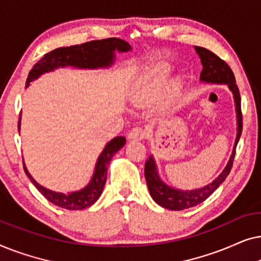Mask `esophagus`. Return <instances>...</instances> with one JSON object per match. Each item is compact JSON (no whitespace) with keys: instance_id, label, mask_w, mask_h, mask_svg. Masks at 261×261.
Returning a JSON list of instances; mask_svg holds the SVG:
<instances>
[{"instance_id":"esophagus-1","label":"esophagus","mask_w":261,"mask_h":261,"mask_svg":"<svg viewBox=\"0 0 261 261\" xmlns=\"http://www.w3.org/2000/svg\"><path fill=\"white\" fill-rule=\"evenodd\" d=\"M127 138H128V140H130V141L144 140V139L146 138V132L140 127H135V128H133V129L129 130Z\"/></svg>"}]
</instances>
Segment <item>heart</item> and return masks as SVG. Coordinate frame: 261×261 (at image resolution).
I'll return each instance as SVG.
<instances>
[{"label":"heart","instance_id":"obj_1","mask_svg":"<svg viewBox=\"0 0 261 261\" xmlns=\"http://www.w3.org/2000/svg\"><path fill=\"white\" fill-rule=\"evenodd\" d=\"M170 77V69L166 64H160L152 69L141 82L140 98L154 99L162 96Z\"/></svg>","mask_w":261,"mask_h":261}]
</instances>
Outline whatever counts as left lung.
Segmentation results:
<instances>
[{
	"label": "left lung",
	"instance_id": "1",
	"mask_svg": "<svg viewBox=\"0 0 261 261\" xmlns=\"http://www.w3.org/2000/svg\"><path fill=\"white\" fill-rule=\"evenodd\" d=\"M195 49L199 56V58H201V63L203 66L201 77H199L201 81L206 82V83L227 84L228 88L230 89V91L233 92L235 109H237L238 134L237 139H235V144L229 162H228L227 166L224 167V170L215 180L206 185V187L196 189V190H178V189H173L169 187V185H166L159 178L153 155L148 156V159L145 163V178L149 194H151L152 198L154 199L156 204L170 210H184L199 204V203L205 201L223 183L228 174H229L231 167H233L235 152H237V145L242 133L241 97L238 85L235 83L233 71H231L229 65L223 59H221L219 56H216L215 53L209 51V49L199 47V46H195Z\"/></svg>",
	"mask_w": 261,
	"mask_h": 261
}]
</instances>
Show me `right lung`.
<instances>
[{"label": "right lung", "mask_w": 261, "mask_h": 261, "mask_svg": "<svg viewBox=\"0 0 261 261\" xmlns=\"http://www.w3.org/2000/svg\"><path fill=\"white\" fill-rule=\"evenodd\" d=\"M127 52L130 51V45L127 41L121 40L119 38H108L102 40H92L84 42L81 45H73L69 47H59L53 51L46 53L41 59L35 64L33 69L28 73L26 87L30 85L32 81L37 80L42 73L49 72L58 67L73 66L80 69H98V67H108L114 63L115 56L114 52ZM20 120L17 123L20 130ZM126 144V138L116 137L106 145L101 154H99L97 163L95 166V172L90 183L80 191L62 194L48 190L34 180L23 164V170L27 177L30 178L34 187L45 196V198L53 204L67 210H81L89 208L97 201L101 196L103 188L107 180V171L113 155L122 148Z\"/></svg>", "instance_id": "add662e5"}]
</instances>
